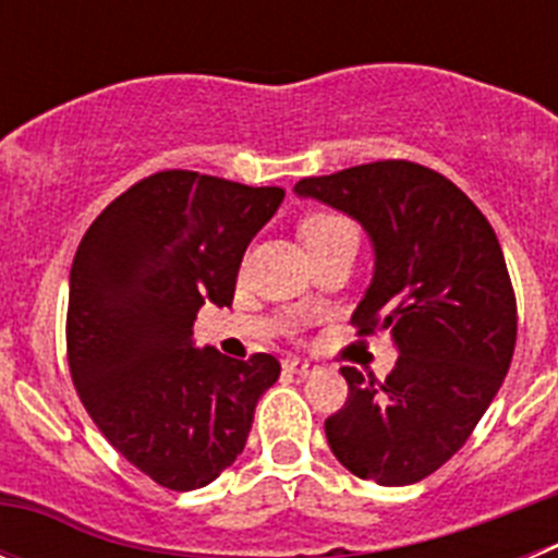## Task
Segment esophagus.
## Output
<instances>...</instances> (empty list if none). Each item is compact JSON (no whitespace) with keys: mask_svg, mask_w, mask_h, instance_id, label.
Wrapping results in <instances>:
<instances>
[{"mask_svg":"<svg viewBox=\"0 0 558 558\" xmlns=\"http://www.w3.org/2000/svg\"><path fill=\"white\" fill-rule=\"evenodd\" d=\"M284 374H295V377H313L315 372H318V366H313V363H307V360H299V357H288L282 363Z\"/></svg>","mask_w":558,"mask_h":558,"instance_id":"obj_1","label":"esophagus"}]
</instances>
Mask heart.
<instances>
[{
    "label": "heart",
    "instance_id": "b5f03b06",
    "mask_svg": "<svg viewBox=\"0 0 558 558\" xmlns=\"http://www.w3.org/2000/svg\"><path fill=\"white\" fill-rule=\"evenodd\" d=\"M347 231H354L349 226V220L338 218V215H310L302 226V240L304 245H313V243H324L329 236H338V234H347Z\"/></svg>",
    "mask_w": 558,
    "mask_h": 558
}]
</instances>
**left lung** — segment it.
<instances>
[{"label":"left lung","mask_w":558,"mask_h":558,"mask_svg":"<svg viewBox=\"0 0 558 558\" xmlns=\"http://www.w3.org/2000/svg\"><path fill=\"white\" fill-rule=\"evenodd\" d=\"M293 192L363 226L374 270L352 322L391 335L399 354L383 386L340 368L349 399L324 425L329 450L379 486L422 481L461 450L511 366L517 304L495 229L413 161L349 167Z\"/></svg>","instance_id":"1"}]
</instances>
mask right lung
I'll list each match as a JSON object with an SVG mask.
<instances>
[{
	"instance_id": "1",
	"label": "right lung",
	"mask_w": 558,
	"mask_h": 558,
	"mask_svg": "<svg viewBox=\"0 0 558 558\" xmlns=\"http://www.w3.org/2000/svg\"><path fill=\"white\" fill-rule=\"evenodd\" d=\"M279 186L190 170L133 184L102 209L69 270L66 349L88 416L128 461L175 492L201 489L243 452L274 354L195 347L206 302L229 307L248 243Z\"/></svg>"
}]
</instances>
